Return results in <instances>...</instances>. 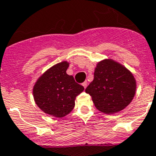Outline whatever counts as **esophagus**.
Segmentation results:
<instances>
[{
    "label": "esophagus",
    "instance_id": "esophagus-1",
    "mask_svg": "<svg viewBox=\"0 0 156 156\" xmlns=\"http://www.w3.org/2000/svg\"><path fill=\"white\" fill-rule=\"evenodd\" d=\"M87 84H88V83H87V82H86V81H85V82H83V83H82V86H83V87H84L85 89L86 88V86H87Z\"/></svg>",
    "mask_w": 156,
    "mask_h": 156
}]
</instances>
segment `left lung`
Segmentation results:
<instances>
[{
  "label": "left lung",
  "mask_w": 156,
  "mask_h": 156,
  "mask_svg": "<svg viewBox=\"0 0 156 156\" xmlns=\"http://www.w3.org/2000/svg\"><path fill=\"white\" fill-rule=\"evenodd\" d=\"M93 82L86 89L94 105L101 112L112 114L130 104L136 82L133 74L118 62L105 59L98 63Z\"/></svg>",
  "instance_id": "1"
}]
</instances>
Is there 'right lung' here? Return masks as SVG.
<instances>
[{"label": "right lung", "mask_w": 156, "mask_h": 156, "mask_svg": "<svg viewBox=\"0 0 156 156\" xmlns=\"http://www.w3.org/2000/svg\"><path fill=\"white\" fill-rule=\"evenodd\" d=\"M66 61L48 69L36 82L33 96L36 104L45 113L55 117L69 114L74 107V100L84 87L66 74Z\"/></svg>", "instance_id": "right-lung-1"}]
</instances>
